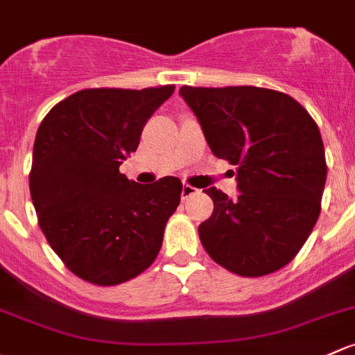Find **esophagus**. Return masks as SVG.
<instances>
[{"instance_id":"1","label":"esophagus","mask_w":355,"mask_h":355,"mask_svg":"<svg viewBox=\"0 0 355 355\" xmlns=\"http://www.w3.org/2000/svg\"><path fill=\"white\" fill-rule=\"evenodd\" d=\"M197 192H199V190H197L196 187H192V185L185 184L184 187H182V200L189 199L190 196H193V193H197Z\"/></svg>"}]
</instances>
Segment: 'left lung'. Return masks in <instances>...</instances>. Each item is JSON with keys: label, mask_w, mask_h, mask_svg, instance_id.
<instances>
[{"label": "left lung", "mask_w": 355, "mask_h": 355, "mask_svg": "<svg viewBox=\"0 0 355 355\" xmlns=\"http://www.w3.org/2000/svg\"><path fill=\"white\" fill-rule=\"evenodd\" d=\"M178 95L214 156L236 165L238 193L206 189L214 202L199 236L214 262L243 277L296 257L320 216L325 149L311 115L286 93L257 87L193 88Z\"/></svg>", "instance_id": "left-lung-1"}]
</instances>
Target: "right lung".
Segmentation results:
<instances>
[{"label":"right lung","instance_id":"1","mask_svg":"<svg viewBox=\"0 0 355 355\" xmlns=\"http://www.w3.org/2000/svg\"><path fill=\"white\" fill-rule=\"evenodd\" d=\"M173 89H81L40 122L30 170L39 226L64 266L92 284H122L146 270L180 204L177 177L141 185L119 171Z\"/></svg>","mask_w":355,"mask_h":355}]
</instances>
